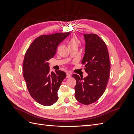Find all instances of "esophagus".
Returning a JSON list of instances; mask_svg holds the SVG:
<instances>
[{"label":"esophagus","mask_w":134,"mask_h":134,"mask_svg":"<svg viewBox=\"0 0 134 134\" xmlns=\"http://www.w3.org/2000/svg\"><path fill=\"white\" fill-rule=\"evenodd\" d=\"M71 76V72H69V71H68L66 72V78H70Z\"/></svg>","instance_id":"1"}]
</instances>
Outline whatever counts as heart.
Instances as JSON below:
<instances>
[{
	"label": "heart",
	"mask_w": 134,
	"mask_h": 134,
	"mask_svg": "<svg viewBox=\"0 0 134 134\" xmlns=\"http://www.w3.org/2000/svg\"><path fill=\"white\" fill-rule=\"evenodd\" d=\"M75 45H78V42L77 40L74 37L71 38L68 41V46L69 47L73 46Z\"/></svg>",
	"instance_id": "1"
}]
</instances>
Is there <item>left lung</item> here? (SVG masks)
Masks as SVG:
<instances>
[{
    "label": "left lung",
    "instance_id": "obj_1",
    "mask_svg": "<svg viewBox=\"0 0 134 134\" xmlns=\"http://www.w3.org/2000/svg\"><path fill=\"white\" fill-rule=\"evenodd\" d=\"M86 42L82 61L88 75L86 78L73 74L76 81L75 98L80 103L88 105L95 102L106 90L110 71L109 54L106 43L96 34H84Z\"/></svg>",
    "mask_w": 134,
    "mask_h": 134
}]
</instances>
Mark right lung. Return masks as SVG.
<instances>
[{
	"label": "right lung",
	"instance_id": "1",
	"mask_svg": "<svg viewBox=\"0 0 134 134\" xmlns=\"http://www.w3.org/2000/svg\"><path fill=\"white\" fill-rule=\"evenodd\" d=\"M70 34L40 36L26 52L23 64L24 79L31 96L43 106H51L58 100V91L66 74L61 70L50 73L47 61L54 57L59 44Z\"/></svg>",
	"mask_w": 134,
	"mask_h": 134
}]
</instances>
